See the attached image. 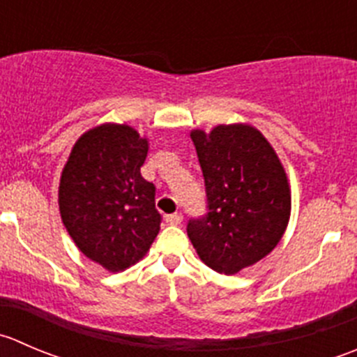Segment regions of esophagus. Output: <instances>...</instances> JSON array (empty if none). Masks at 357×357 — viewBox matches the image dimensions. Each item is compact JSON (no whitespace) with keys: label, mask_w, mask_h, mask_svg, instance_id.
Returning a JSON list of instances; mask_svg holds the SVG:
<instances>
[{"label":"esophagus","mask_w":357,"mask_h":357,"mask_svg":"<svg viewBox=\"0 0 357 357\" xmlns=\"http://www.w3.org/2000/svg\"><path fill=\"white\" fill-rule=\"evenodd\" d=\"M165 221H167L169 225H179L183 221V214L181 213L167 214V216H165Z\"/></svg>","instance_id":"1"}]
</instances>
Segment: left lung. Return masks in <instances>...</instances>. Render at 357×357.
<instances>
[{"mask_svg":"<svg viewBox=\"0 0 357 357\" xmlns=\"http://www.w3.org/2000/svg\"><path fill=\"white\" fill-rule=\"evenodd\" d=\"M207 213L186 234L197 255L220 274H237L278 245L291 213L288 178L274 148L255 127L193 130Z\"/></svg>","mask_w":357,"mask_h":357,"instance_id":"1","label":"left lung"}]
</instances>
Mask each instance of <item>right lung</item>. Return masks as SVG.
I'll list each match as a JSON object with an SVG mask.
<instances>
[{"label": "right lung", "instance_id": "obj_1", "mask_svg": "<svg viewBox=\"0 0 357 357\" xmlns=\"http://www.w3.org/2000/svg\"><path fill=\"white\" fill-rule=\"evenodd\" d=\"M148 141L129 126L83 134L61 176L62 223L79 251L109 272L139 261L160 230L155 185L141 176Z\"/></svg>", "mask_w": 357, "mask_h": 357}]
</instances>
